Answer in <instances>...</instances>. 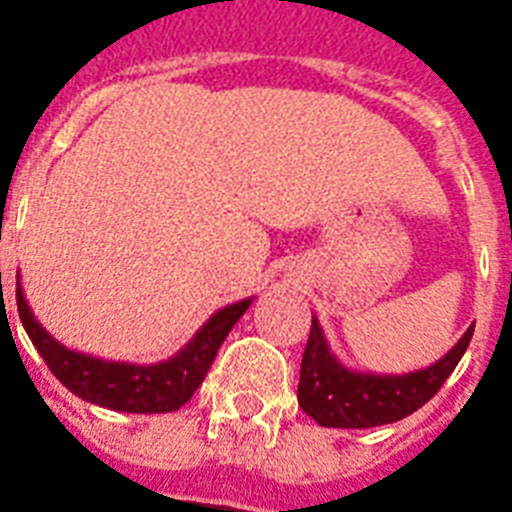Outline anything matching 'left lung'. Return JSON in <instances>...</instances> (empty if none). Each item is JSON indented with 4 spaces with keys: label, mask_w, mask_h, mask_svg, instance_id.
<instances>
[{
    "label": "left lung",
    "mask_w": 512,
    "mask_h": 512,
    "mask_svg": "<svg viewBox=\"0 0 512 512\" xmlns=\"http://www.w3.org/2000/svg\"><path fill=\"white\" fill-rule=\"evenodd\" d=\"M470 337L473 327L441 361L420 372H353L337 361L335 353H329L321 324L313 316L311 335L300 364L297 401L303 412L311 414L324 428H377V425L404 420L441 390L454 366L460 364L462 353L468 350Z\"/></svg>",
    "instance_id": "obj_1"
}]
</instances>
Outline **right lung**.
Wrapping results in <instances>:
<instances>
[{
	"label": "right lung",
	"instance_id": "obj_1",
	"mask_svg": "<svg viewBox=\"0 0 512 512\" xmlns=\"http://www.w3.org/2000/svg\"><path fill=\"white\" fill-rule=\"evenodd\" d=\"M18 300V316L26 327L28 337L50 366V372L66 385L74 396L90 401V404L106 406L114 412L135 414H159L175 412L185 401H191L209 366L215 361L217 350L233 329V324L244 316L252 300H241L212 316L204 327L191 337L180 353L162 361V364H119V361H103V358L76 353L63 348L55 337L42 329L28 308L23 289L15 287Z\"/></svg>",
	"mask_w": 512,
	"mask_h": 512
}]
</instances>
